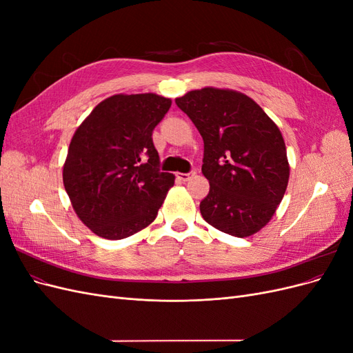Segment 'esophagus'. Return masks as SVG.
<instances>
[{
    "label": "esophagus",
    "mask_w": 353,
    "mask_h": 353,
    "mask_svg": "<svg viewBox=\"0 0 353 353\" xmlns=\"http://www.w3.org/2000/svg\"><path fill=\"white\" fill-rule=\"evenodd\" d=\"M196 172H194V170H191V172H187V174H183V172H181V174H176V178L179 179V181H183V183H185V181H188L191 176H193Z\"/></svg>",
    "instance_id": "34e87169"
}]
</instances>
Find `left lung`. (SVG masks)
Returning <instances> with one entry per match:
<instances>
[{
  "instance_id": "8db88e82",
  "label": "left lung",
  "mask_w": 353,
  "mask_h": 353,
  "mask_svg": "<svg viewBox=\"0 0 353 353\" xmlns=\"http://www.w3.org/2000/svg\"><path fill=\"white\" fill-rule=\"evenodd\" d=\"M175 103L205 143L201 172L210 190L200 203L203 219L234 237L258 232L283 200L290 174L279 126L237 91L203 88Z\"/></svg>"
}]
</instances>
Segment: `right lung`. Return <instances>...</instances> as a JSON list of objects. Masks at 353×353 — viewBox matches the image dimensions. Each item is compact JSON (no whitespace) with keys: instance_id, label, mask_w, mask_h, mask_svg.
<instances>
[{"instance_id":"add662e5","label":"right lung","mask_w":353,"mask_h":353,"mask_svg":"<svg viewBox=\"0 0 353 353\" xmlns=\"http://www.w3.org/2000/svg\"><path fill=\"white\" fill-rule=\"evenodd\" d=\"M169 99L117 94L105 99L74 132L63 183L79 219L94 234L121 240L156 219L175 176L160 172L153 130Z\"/></svg>"}]
</instances>
